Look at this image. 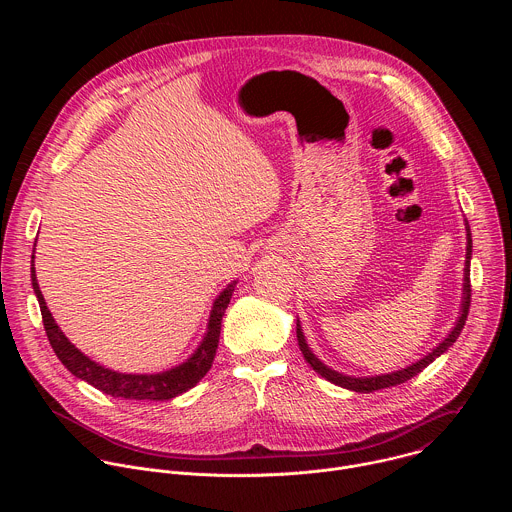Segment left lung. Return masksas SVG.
I'll list each match as a JSON object with an SVG mask.
<instances>
[{"mask_svg":"<svg viewBox=\"0 0 512 512\" xmlns=\"http://www.w3.org/2000/svg\"><path fill=\"white\" fill-rule=\"evenodd\" d=\"M468 231V247H466V267H464V298H462V314L456 322V326L452 328V332L448 334V338H444L440 344H437L431 352H427L423 358H419L417 362L409 364V367L401 369V371H395V373H389V375H377V377H348V375H342V373H336L332 371L330 367H326V364L310 350L308 342H306V336L302 332V326H300V320L296 324V332H298V344H300V350L304 354V358L310 362V367L322 375L326 381L338 385V387H344V389H350V391H356V393H373V391H379V389H387V387H395V385H401L405 381H409L411 377H415L417 373H421L425 367H429V364L444 354L460 336L464 324H466V318H468V310H470V294H472V287H470V257H472V237H470V229L466 227Z\"/></svg>","mask_w":512,"mask_h":512,"instance_id":"left-lung-1","label":"left lung"}]
</instances>
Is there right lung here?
<instances>
[{"mask_svg": "<svg viewBox=\"0 0 512 512\" xmlns=\"http://www.w3.org/2000/svg\"><path fill=\"white\" fill-rule=\"evenodd\" d=\"M235 285H237V281L229 283L221 291V296L214 300L206 334H204L200 346L192 352V356L186 358V362L178 364V367H174L170 371L156 373V375H125V373H117V371L101 367V364H97L95 360L85 356L75 344H72L64 336V332L54 322L50 310L46 308L44 296H42L38 279H36V267H34V255H32V287H34V294L40 304L46 336H48L50 346L54 348L56 356L60 358V362L72 375L87 381L89 385L103 391L105 395L119 397V399L166 401V399H174V397L186 393L188 389H192L212 367V360H214V354L218 348V336H221V322H223L225 310L231 302Z\"/></svg>", "mask_w": 512, "mask_h": 512, "instance_id": "right-lung-1", "label": "right lung"}]
</instances>
